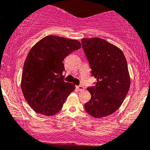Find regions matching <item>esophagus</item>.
Returning a JSON list of instances; mask_svg holds the SVG:
<instances>
[{"label":"esophagus","mask_w":150,"mask_h":150,"mask_svg":"<svg viewBox=\"0 0 150 150\" xmlns=\"http://www.w3.org/2000/svg\"><path fill=\"white\" fill-rule=\"evenodd\" d=\"M76 89L78 91H82L84 90V87L83 85H78V86H76Z\"/></svg>","instance_id":"34e87169"}]
</instances>
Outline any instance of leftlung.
<instances>
[{"label":"left lung","instance_id":"obj_1","mask_svg":"<svg viewBox=\"0 0 150 150\" xmlns=\"http://www.w3.org/2000/svg\"><path fill=\"white\" fill-rule=\"evenodd\" d=\"M85 56L97 79L88 88L91 99L85 104L87 112L94 117L108 116L117 110L125 99L130 78L122 51L99 38L81 40Z\"/></svg>","mask_w":150,"mask_h":150}]
</instances>
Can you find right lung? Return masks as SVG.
Instances as JSON below:
<instances>
[{"label": "right lung", "instance_id": "add662e5", "mask_svg": "<svg viewBox=\"0 0 150 150\" xmlns=\"http://www.w3.org/2000/svg\"><path fill=\"white\" fill-rule=\"evenodd\" d=\"M80 47L76 40L48 35L29 51L23 69L21 89L25 99L36 112L47 116L57 114L75 90L73 84L64 80L63 60Z\"/></svg>", "mask_w": 150, "mask_h": 150}]
</instances>
